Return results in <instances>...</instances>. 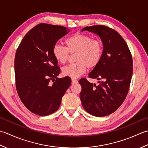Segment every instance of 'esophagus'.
<instances>
[{"label":"esophagus","mask_w":148,"mask_h":148,"mask_svg":"<svg viewBox=\"0 0 148 148\" xmlns=\"http://www.w3.org/2000/svg\"><path fill=\"white\" fill-rule=\"evenodd\" d=\"M77 82H78V81L77 80L73 79V78H72V79H71V84H77Z\"/></svg>","instance_id":"34e87169"}]
</instances>
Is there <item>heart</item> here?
Wrapping results in <instances>:
<instances>
[{"label": "heart", "mask_w": 148, "mask_h": 148, "mask_svg": "<svg viewBox=\"0 0 148 148\" xmlns=\"http://www.w3.org/2000/svg\"><path fill=\"white\" fill-rule=\"evenodd\" d=\"M66 48L56 45L53 55L57 62L64 64L68 60L69 53H75V64L63 68L62 73L65 77L77 78L85 73L87 68H93L98 64L103 53V43L98 39H92L84 34H75L66 39Z\"/></svg>", "instance_id": "b5f03b06"}]
</instances>
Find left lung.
<instances>
[{
	"mask_svg": "<svg viewBox=\"0 0 148 148\" xmlns=\"http://www.w3.org/2000/svg\"><path fill=\"white\" fill-rule=\"evenodd\" d=\"M84 31L98 35L103 50L100 61L89 74V78L99 80L98 85L80 79V99L90 114L106 116L115 112L127 96L133 73L132 55L124 39L114 30L94 25L81 30Z\"/></svg>",
	"mask_w": 148,
	"mask_h": 148,
	"instance_id": "8db88e82",
	"label": "left lung"
}]
</instances>
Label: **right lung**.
I'll list each match as a JSON object with an SVG mask.
<instances>
[{
	"instance_id": "right-lung-1",
	"label": "right lung",
	"mask_w": 148,
	"mask_h": 148,
	"mask_svg": "<svg viewBox=\"0 0 148 148\" xmlns=\"http://www.w3.org/2000/svg\"><path fill=\"white\" fill-rule=\"evenodd\" d=\"M70 32L62 26L40 23L27 33L16 50L14 72L18 94L27 109L37 115L48 116L57 110L71 85L70 77L57 78L60 68L53 55L57 41Z\"/></svg>"
}]
</instances>
